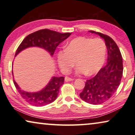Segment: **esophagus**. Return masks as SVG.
I'll return each mask as SVG.
<instances>
[{"instance_id":"esophagus-1","label":"esophagus","mask_w":135,"mask_h":135,"mask_svg":"<svg viewBox=\"0 0 135 135\" xmlns=\"http://www.w3.org/2000/svg\"><path fill=\"white\" fill-rule=\"evenodd\" d=\"M72 80H73V78L68 77V76H65V81H71Z\"/></svg>"}]
</instances>
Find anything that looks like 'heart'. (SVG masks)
<instances>
[{"label":"heart","mask_w":135,"mask_h":135,"mask_svg":"<svg viewBox=\"0 0 135 135\" xmlns=\"http://www.w3.org/2000/svg\"><path fill=\"white\" fill-rule=\"evenodd\" d=\"M106 45L100 38L78 37L71 40L66 49L57 54V62L61 70L69 72L75 64L76 74L85 73L91 76L98 72L103 66L106 57Z\"/></svg>","instance_id":"heart-1"}]
</instances>
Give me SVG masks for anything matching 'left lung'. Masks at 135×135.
I'll return each mask as SVG.
<instances>
[{"mask_svg": "<svg viewBox=\"0 0 135 135\" xmlns=\"http://www.w3.org/2000/svg\"><path fill=\"white\" fill-rule=\"evenodd\" d=\"M90 32L96 33L104 39L108 58L107 65L94 77L86 80L80 97L86 103L100 105L112 97L120 84L123 70L122 56L117 44L110 37L93 30Z\"/></svg>", "mask_w": 135, "mask_h": 135, "instance_id": "8db88e82", "label": "left lung"}]
</instances>
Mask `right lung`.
Returning <instances> with one entry per match:
<instances>
[{
    "instance_id": "obj_1",
    "label": "right lung",
    "mask_w": 135,
    "mask_h": 135,
    "mask_svg": "<svg viewBox=\"0 0 135 135\" xmlns=\"http://www.w3.org/2000/svg\"><path fill=\"white\" fill-rule=\"evenodd\" d=\"M70 35L71 33H62L49 29L38 30L29 34L23 39L16 50L15 57L23 50L31 47L42 48L53 56L57 46ZM64 82V77L63 76H53L44 89L38 92L31 93L21 90L13 80L15 87L22 98L30 105L37 107H42L55 101L59 93L60 88Z\"/></svg>"
}]
</instances>
